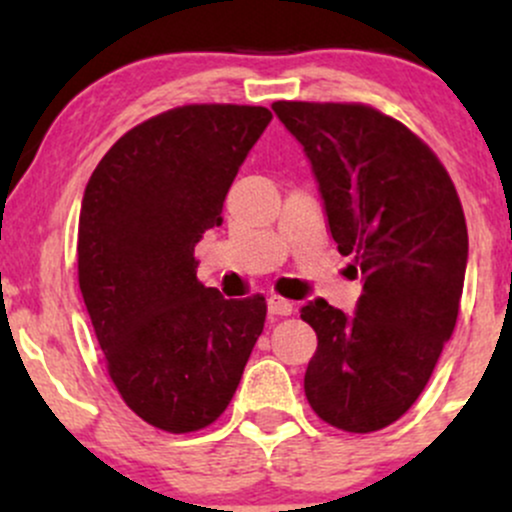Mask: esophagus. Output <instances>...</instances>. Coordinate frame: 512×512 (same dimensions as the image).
<instances>
[{"mask_svg":"<svg viewBox=\"0 0 512 512\" xmlns=\"http://www.w3.org/2000/svg\"><path fill=\"white\" fill-rule=\"evenodd\" d=\"M267 310H269V315L284 317V315H291L293 313V303L286 301V298L272 296V298H267Z\"/></svg>","mask_w":512,"mask_h":512,"instance_id":"obj_1","label":"esophagus"}]
</instances>
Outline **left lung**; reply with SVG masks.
Wrapping results in <instances>:
<instances>
[{"label": "left lung", "instance_id": "left-lung-1", "mask_svg": "<svg viewBox=\"0 0 512 512\" xmlns=\"http://www.w3.org/2000/svg\"><path fill=\"white\" fill-rule=\"evenodd\" d=\"M272 110L308 156L346 272L363 281L351 315L315 298L305 397L327 424L370 433L395 424L436 368L460 310L467 223L448 170L375 108L279 101Z\"/></svg>", "mask_w": 512, "mask_h": 512}]
</instances>
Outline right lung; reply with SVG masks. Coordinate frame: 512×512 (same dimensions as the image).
I'll use <instances>...</instances> for the list:
<instances>
[{
	"label": "right lung",
	"mask_w": 512,
	"mask_h": 512,
	"mask_svg": "<svg viewBox=\"0 0 512 512\" xmlns=\"http://www.w3.org/2000/svg\"><path fill=\"white\" fill-rule=\"evenodd\" d=\"M272 113L182 105L129 129L88 180L79 214V289L108 373L146 424H214L262 334L264 296L226 301L197 279L195 245Z\"/></svg>",
	"instance_id": "1"
}]
</instances>
